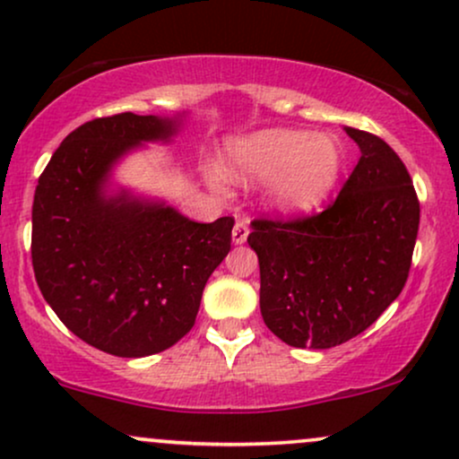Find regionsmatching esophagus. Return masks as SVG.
<instances>
[{
  "label": "esophagus",
  "instance_id": "esophagus-1",
  "mask_svg": "<svg viewBox=\"0 0 459 459\" xmlns=\"http://www.w3.org/2000/svg\"><path fill=\"white\" fill-rule=\"evenodd\" d=\"M248 236V221L238 219L234 225V231H231V238H234L236 245H242Z\"/></svg>",
  "mask_w": 459,
  "mask_h": 459
}]
</instances>
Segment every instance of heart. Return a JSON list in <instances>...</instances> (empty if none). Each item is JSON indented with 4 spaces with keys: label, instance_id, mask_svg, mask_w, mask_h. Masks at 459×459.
<instances>
[{
    "label": "heart",
    "instance_id": "1",
    "mask_svg": "<svg viewBox=\"0 0 459 459\" xmlns=\"http://www.w3.org/2000/svg\"><path fill=\"white\" fill-rule=\"evenodd\" d=\"M341 168L342 152L336 140L293 129H268L238 140L225 157V172L231 178L245 183L274 178V202L290 211L319 206L336 185Z\"/></svg>",
    "mask_w": 459,
    "mask_h": 459
}]
</instances>
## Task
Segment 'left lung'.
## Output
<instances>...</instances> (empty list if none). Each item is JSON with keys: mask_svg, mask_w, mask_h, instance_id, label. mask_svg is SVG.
I'll return each instance as SVG.
<instances>
[{"mask_svg": "<svg viewBox=\"0 0 459 459\" xmlns=\"http://www.w3.org/2000/svg\"><path fill=\"white\" fill-rule=\"evenodd\" d=\"M361 157L321 212L253 219L264 324L298 349H330L370 327L404 290L420 200L385 140L347 127Z\"/></svg>", "mask_w": 459, "mask_h": 459, "instance_id": "8db88e82", "label": "left lung"}]
</instances>
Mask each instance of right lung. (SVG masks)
Returning <instances> with one entry per match:
<instances>
[{"instance_id":"right-lung-1","label":"right lung","mask_w":459,"mask_h":459,"mask_svg":"<svg viewBox=\"0 0 459 459\" xmlns=\"http://www.w3.org/2000/svg\"><path fill=\"white\" fill-rule=\"evenodd\" d=\"M174 127L134 112L82 123L53 152L33 195L39 291L67 330L117 358L177 344L231 248V217L195 223L161 204L101 197L118 157L144 140L168 138Z\"/></svg>"}]
</instances>
